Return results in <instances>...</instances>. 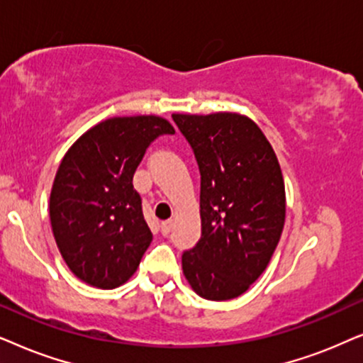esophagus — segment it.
<instances>
[{
    "mask_svg": "<svg viewBox=\"0 0 363 363\" xmlns=\"http://www.w3.org/2000/svg\"><path fill=\"white\" fill-rule=\"evenodd\" d=\"M172 225H174V220H172V219L161 222V232H162V235H167L169 232L172 230Z\"/></svg>",
    "mask_w": 363,
    "mask_h": 363,
    "instance_id": "esophagus-1",
    "label": "esophagus"
}]
</instances>
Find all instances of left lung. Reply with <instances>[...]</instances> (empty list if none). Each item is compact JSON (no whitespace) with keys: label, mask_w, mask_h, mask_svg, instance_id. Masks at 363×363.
<instances>
[{"label":"left lung","mask_w":363,"mask_h":363,"mask_svg":"<svg viewBox=\"0 0 363 363\" xmlns=\"http://www.w3.org/2000/svg\"><path fill=\"white\" fill-rule=\"evenodd\" d=\"M201 171V240L182 272L207 301H230L267 269L286 222V186L272 146L239 113L172 114Z\"/></svg>","instance_id":"1"}]
</instances>
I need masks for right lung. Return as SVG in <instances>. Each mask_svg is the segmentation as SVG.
<instances>
[{"label":"right lung","mask_w":363,"mask_h":363,"mask_svg":"<svg viewBox=\"0 0 363 363\" xmlns=\"http://www.w3.org/2000/svg\"><path fill=\"white\" fill-rule=\"evenodd\" d=\"M174 133L161 116H116L67 149L51 187L50 219L57 249L79 280L116 289L138 270L152 232L133 177L149 144Z\"/></svg>","instance_id":"add662e5"}]
</instances>
